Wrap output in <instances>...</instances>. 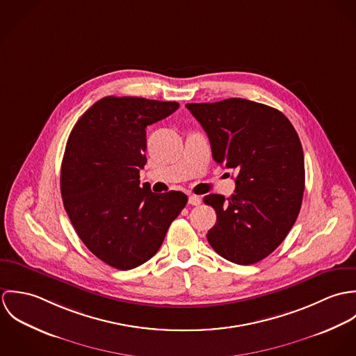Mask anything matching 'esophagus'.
<instances>
[{
	"mask_svg": "<svg viewBox=\"0 0 356 356\" xmlns=\"http://www.w3.org/2000/svg\"><path fill=\"white\" fill-rule=\"evenodd\" d=\"M189 204L199 205V204H202V197L196 196V195H189Z\"/></svg>",
	"mask_w": 356,
	"mask_h": 356,
	"instance_id": "34e87169",
	"label": "esophagus"
}]
</instances>
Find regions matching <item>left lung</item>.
Segmentation results:
<instances>
[{
  "label": "left lung",
  "instance_id": "obj_1",
  "mask_svg": "<svg viewBox=\"0 0 356 356\" xmlns=\"http://www.w3.org/2000/svg\"><path fill=\"white\" fill-rule=\"evenodd\" d=\"M208 136L213 160L236 171V191L225 200L208 195L216 212L207 238L216 254L254 264L288 236L305 192V154L289 119L245 99L186 104Z\"/></svg>",
  "mask_w": 356,
  "mask_h": 356
}]
</instances>
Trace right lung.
I'll return each mask as SVG.
<instances>
[{"instance_id": "add662e5", "label": "right lung", "mask_w": 356, "mask_h": 356, "mask_svg": "<svg viewBox=\"0 0 356 356\" xmlns=\"http://www.w3.org/2000/svg\"><path fill=\"white\" fill-rule=\"evenodd\" d=\"M178 108L175 102L108 96L79 118L68 137L60 175L64 208L88 250L118 270L149 260L188 203L182 192L159 195L140 186L145 129Z\"/></svg>"}]
</instances>
